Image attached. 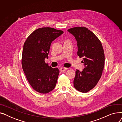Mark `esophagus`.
<instances>
[{
  "label": "esophagus",
  "instance_id": "1",
  "mask_svg": "<svg viewBox=\"0 0 122 122\" xmlns=\"http://www.w3.org/2000/svg\"><path fill=\"white\" fill-rule=\"evenodd\" d=\"M68 68H64V67H62L60 68V71L61 72H64L65 71H66V70H67Z\"/></svg>",
  "mask_w": 122,
  "mask_h": 122
}]
</instances>
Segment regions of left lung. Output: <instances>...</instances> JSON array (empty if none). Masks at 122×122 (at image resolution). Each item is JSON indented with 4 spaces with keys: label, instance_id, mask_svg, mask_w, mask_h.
I'll list each match as a JSON object with an SVG mask.
<instances>
[{
    "label": "left lung",
    "instance_id": "8db88e82",
    "mask_svg": "<svg viewBox=\"0 0 122 122\" xmlns=\"http://www.w3.org/2000/svg\"><path fill=\"white\" fill-rule=\"evenodd\" d=\"M68 31L76 38L78 55L83 58L85 67L81 72L76 70L74 86L80 92H87L97 85L101 76L105 62L104 50L98 37L87 28L77 27Z\"/></svg>",
    "mask_w": 122,
    "mask_h": 122
}]
</instances>
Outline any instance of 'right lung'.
I'll list each match as a JSON object with an SVG mask.
<instances>
[{"instance_id": "add662e5", "label": "right lung", "mask_w": 122, "mask_h": 122, "mask_svg": "<svg viewBox=\"0 0 122 122\" xmlns=\"http://www.w3.org/2000/svg\"><path fill=\"white\" fill-rule=\"evenodd\" d=\"M63 33L52 28H39L28 36L24 44L23 70L29 84L38 92L47 93L56 86L59 69L49 66L44 60L48 59L51 42Z\"/></svg>"}]
</instances>
